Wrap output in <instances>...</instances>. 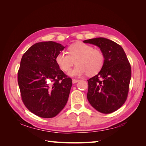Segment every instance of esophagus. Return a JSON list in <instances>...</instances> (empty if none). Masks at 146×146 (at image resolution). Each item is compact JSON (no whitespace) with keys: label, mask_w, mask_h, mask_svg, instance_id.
Wrapping results in <instances>:
<instances>
[{"label":"esophagus","mask_w":146,"mask_h":146,"mask_svg":"<svg viewBox=\"0 0 146 146\" xmlns=\"http://www.w3.org/2000/svg\"><path fill=\"white\" fill-rule=\"evenodd\" d=\"M79 82L78 80L73 79V80H72V83H73V84H75V83H77V82Z\"/></svg>","instance_id":"1"}]
</instances>
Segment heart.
<instances>
[{"label":"heart","instance_id":"b5f03b06","mask_svg":"<svg viewBox=\"0 0 146 146\" xmlns=\"http://www.w3.org/2000/svg\"><path fill=\"white\" fill-rule=\"evenodd\" d=\"M68 54L60 52L55 58V61L60 69L67 72L73 64L76 66L70 71L68 75L79 77L87 73L92 76L98 73L103 67L104 55L100 49L93 48L92 46L82 42H77L68 47Z\"/></svg>","mask_w":146,"mask_h":146}]
</instances>
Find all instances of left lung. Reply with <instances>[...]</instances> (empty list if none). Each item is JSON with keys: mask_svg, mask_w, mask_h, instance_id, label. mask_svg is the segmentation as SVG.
Here are the masks:
<instances>
[{"mask_svg": "<svg viewBox=\"0 0 146 146\" xmlns=\"http://www.w3.org/2000/svg\"><path fill=\"white\" fill-rule=\"evenodd\" d=\"M83 42L100 48L105 58L102 70L88 80V100L100 112L112 113L122 106L127 97L131 64L122 46L111 40L96 38Z\"/></svg>", "mask_w": 146, "mask_h": 146, "instance_id": "1", "label": "left lung"}]
</instances>
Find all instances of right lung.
<instances>
[{
    "mask_svg": "<svg viewBox=\"0 0 146 146\" xmlns=\"http://www.w3.org/2000/svg\"><path fill=\"white\" fill-rule=\"evenodd\" d=\"M64 46L54 41L36 43L22 57L17 80L22 100L30 111L52 118L66 105L72 80L55 61Z\"/></svg>",
    "mask_w": 146,
    "mask_h": 146,
    "instance_id": "add662e5",
    "label": "right lung"
}]
</instances>
